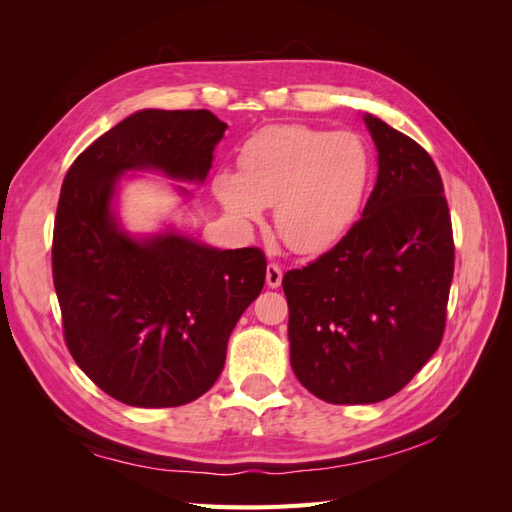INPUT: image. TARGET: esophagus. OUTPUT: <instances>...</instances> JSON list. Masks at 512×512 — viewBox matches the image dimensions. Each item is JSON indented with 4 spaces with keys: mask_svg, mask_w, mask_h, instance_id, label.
I'll use <instances>...</instances> for the list:
<instances>
[{
    "mask_svg": "<svg viewBox=\"0 0 512 512\" xmlns=\"http://www.w3.org/2000/svg\"><path fill=\"white\" fill-rule=\"evenodd\" d=\"M282 277H284L282 267L277 265V262H269V265H267V286L277 288L282 284Z\"/></svg>",
    "mask_w": 512,
    "mask_h": 512,
    "instance_id": "1",
    "label": "esophagus"
}]
</instances>
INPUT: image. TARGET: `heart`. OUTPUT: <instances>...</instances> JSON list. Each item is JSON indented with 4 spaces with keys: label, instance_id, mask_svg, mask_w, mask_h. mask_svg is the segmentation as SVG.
I'll use <instances>...</instances> for the list:
<instances>
[{
    "label": "heart",
    "instance_id": "heart-1",
    "mask_svg": "<svg viewBox=\"0 0 512 512\" xmlns=\"http://www.w3.org/2000/svg\"><path fill=\"white\" fill-rule=\"evenodd\" d=\"M239 173L215 179V196L239 224L273 209L277 235L299 254L329 250L359 215L374 160L361 136L288 123L247 138Z\"/></svg>",
    "mask_w": 512,
    "mask_h": 512
}]
</instances>
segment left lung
I'll use <instances>...</instances> for the list:
<instances>
[{
    "mask_svg": "<svg viewBox=\"0 0 512 512\" xmlns=\"http://www.w3.org/2000/svg\"><path fill=\"white\" fill-rule=\"evenodd\" d=\"M378 179L333 250L284 275L290 365L329 404L399 393L438 350L455 269L451 211L429 153L374 115Z\"/></svg>",
    "mask_w": 512,
    "mask_h": 512,
    "instance_id": "obj_1",
    "label": "left lung"
}]
</instances>
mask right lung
Returning <instances> with one entry per match:
<instances>
[{
  "label": "right lung",
  "mask_w": 512,
  "mask_h": 512,
  "mask_svg": "<svg viewBox=\"0 0 512 512\" xmlns=\"http://www.w3.org/2000/svg\"><path fill=\"white\" fill-rule=\"evenodd\" d=\"M224 130L205 108L138 111L91 143L61 185L51 258L64 339L121 404L175 408L207 393L232 329L265 286L258 247L215 250L177 232L136 241L111 213L123 170L203 181Z\"/></svg>",
  "instance_id": "obj_1"
}]
</instances>
